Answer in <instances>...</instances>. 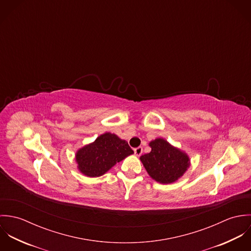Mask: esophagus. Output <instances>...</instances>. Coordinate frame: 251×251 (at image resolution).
<instances>
[{
  "mask_svg": "<svg viewBox=\"0 0 251 251\" xmlns=\"http://www.w3.org/2000/svg\"><path fill=\"white\" fill-rule=\"evenodd\" d=\"M142 152H143L142 147H138V148H135V149H134V153H135L136 156H140V155L142 154Z\"/></svg>",
  "mask_w": 251,
  "mask_h": 251,
  "instance_id": "esophagus-1",
  "label": "esophagus"
}]
</instances>
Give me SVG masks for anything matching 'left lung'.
<instances>
[{
  "label": "left lung",
  "mask_w": 251,
  "mask_h": 251,
  "mask_svg": "<svg viewBox=\"0 0 251 251\" xmlns=\"http://www.w3.org/2000/svg\"><path fill=\"white\" fill-rule=\"evenodd\" d=\"M151 151L141 155L148 174L160 183H172L180 178L189 167V157L166 140L157 138L149 144Z\"/></svg>",
  "instance_id": "1"
}]
</instances>
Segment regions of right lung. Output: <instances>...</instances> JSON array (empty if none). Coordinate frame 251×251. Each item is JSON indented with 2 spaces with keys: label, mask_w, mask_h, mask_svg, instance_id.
Returning <instances> with one entry per match:
<instances>
[{
  "label": "right lung",
  "mask_w": 251,
  "mask_h": 251,
  "mask_svg": "<svg viewBox=\"0 0 251 251\" xmlns=\"http://www.w3.org/2000/svg\"><path fill=\"white\" fill-rule=\"evenodd\" d=\"M133 151L126 140L106 132L76 152L78 169L87 177L95 178L105 174L117 162L132 154Z\"/></svg>",
  "instance_id": "right-lung-1"
}]
</instances>
